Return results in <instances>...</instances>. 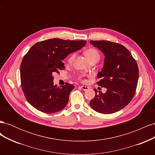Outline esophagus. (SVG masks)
<instances>
[{
  "instance_id": "34e87169",
  "label": "esophagus",
  "mask_w": 155,
  "mask_h": 155,
  "mask_svg": "<svg viewBox=\"0 0 155 155\" xmlns=\"http://www.w3.org/2000/svg\"><path fill=\"white\" fill-rule=\"evenodd\" d=\"M79 88H81L83 91H87L88 89V87H86V86H80L79 87Z\"/></svg>"
}]
</instances>
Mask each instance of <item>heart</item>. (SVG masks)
I'll return each instance as SVG.
<instances>
[{"instance_id":"b5f03b06","label":"heart","mask_w":155,"mask_h":155,"mask_svg":"<svg viewBox=\"0 0 155 155\" xmlns=\"http://www.w3.org/2000/svg\"><path fill=\"white\" fill-rule=\"evenodd\" d=\"M85 54L86 55V57L88 59V60L90 61L91 62L94 61H99L100 59V54L98 51L94 49V48H88L85 51ZM75 55L76 54H72L69 56V58L68 59V61L69 63H72L73 61V60L75 58Z\"/></svg>"}]
</instances>
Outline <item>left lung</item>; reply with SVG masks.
<instances>
[{
	"label": "left lung",
	"instance_id": "8db88e82",
	"mask_svg": "<svg viewBox=\"0 0 155 155\" xmlns=\"http://www.w3.org/2000/svg\"><path fill=\"white\" fill-rule=\"evenodd\" d=\"M105 55L104 65L97 84L107 88L105 93L94 89L90 101L92 109L101 114H112L122 109L132 100L137 87L139 70L136 60L125 46L108 41H90Z\"/></svg>",
	"mask_w": 155,
	"mask_h": 155
}]
</instances>
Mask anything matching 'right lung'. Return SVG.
<instances>
[{"label":"right lung","mask_w":155,"mask_h":155,"mask_svg":"<svg viewBox=\"0 0 155 155\" xmlns=\"http://www.w3.org/2000/svg\"><path fill=\"white\" fill-rule=\"evenodd\" d=\"M86 41L50 39L31 46L21 64V87L26 100L38 110L54 113L66 107L69 94L74 88L66 83L54 85L55 72L64 68L63 60L67 55L80 50Z\"/></svg>","instance_id":"right-lung-1"}]
</instances>
